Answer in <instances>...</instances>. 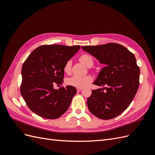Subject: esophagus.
Returning a JSON list of instances; mask_svg holds the SVG:
<instances>
[{
    "label": "esophagus",
    "instance_id": "1",
    "mask_svg": "<svg viewBox=\"0 0 155 155\" xmlns=\"http://www.w3.org/2000/svg\"><path fill=\"white\" fill-rule=\"evenodd\" d=\"M82 88H76V90H77V91L78 92H79V91H81V90H82Z\"/></svg>",
    "mask_w": 155,
    "mask_h": 155
}]
</instances>
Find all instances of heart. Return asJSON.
<instances>
[{
    "label": "heart",
    "instance_id": "b5f03b06",
    "mask_svg": "<svg viewBox=\"0 0 155 155\" xmlns=\"http://www.w3.org/2000/svg\"><path fill=\"white\" fill-rule=\"evenodd\" d=\"M79 61L84 64L87 67H91L94 61L92 58L91 55L88 54H83L80 58H79ZM64 72L67 74H69L71 71V61H68L64 65ZM92 80V78L91 76H73L70 78H68L66 79V83L68 85L72 86L77 88H83L88 85Z\"/></svg>",
    "mask_w": 155,
    "mask_h": 155
}]
</instances>
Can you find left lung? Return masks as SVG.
<instances>
[{"label": "left lung", "mask_w": 155, "mask_h": 155, "mask_svg": "<svg viewBox=\"0 0 155 155\" xmlns=\"http://www.w3.org/2000/svg\"><path fill=\"white\" fill-rule=\"evenodd\" d=\"M82 48L105 64L93 84L106 87L92 91L87 99L88 109L100 119L114 118L127 109L138 91L140 68L135 56L118 43Z\"/></svg>", "instance_id": "1"}]
</instances>
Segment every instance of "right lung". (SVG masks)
Returning a JSON list of instances; mask_svg holds the SVG:
<instances>
[{"label":"right lung","instance_id":"1","mask_svg":"<svg viewBox=\"0 0 155 155\" xmlns=\"http://www.w3.org/2000/svg\"><path fill=\"white\" fill-rule=\"evenodd\" d=\"M81 48L79 45H42L35 49L22 67L21 94L27 106L45 118H58L67 110L76 88L61 85L64 65Z\"/></svg>","mask_w":155,"mask_h":155}]
</instances>
